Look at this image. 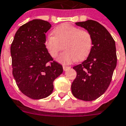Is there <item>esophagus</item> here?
<instances>
[{"mask_svg": "<svg viewBox=\"0 0 126 126\" xmlns=\"http://www.w3.org/2000/svg\"><path fill=\"white\" fill-rule=\"evenodd\" d=\"M70 68V67H67V66H63V70L64 71H67L68 69H69Z\"/></svg>", "mask_w": 126, "mask_h": 126, "instance_id": "obj_1", "label": "esophagus"}]
</instances>
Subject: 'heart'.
Instances as JSON below:
<instances>
[{"label":"heart","mask_w":126,"mask_h":126,"mask_svg":"<svg viewBox=\"0 0 126 126\" xmlns=\"http://www.w3.org/2000/svg\"><path fill=\"white\" fill-rule=\"evenodd\" d=\"M53 36L45 38L44 45L47 51L52 57H56L58 63L67 65L76 61H82L89 57L93 48V39L91 33L86 30L69 25L63 24L55 28Z\"/></svg>","instance_id":"b5f03b06"}]
</instances>
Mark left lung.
Returning <instances> with one entry per match:
<instances>
[{"label": "left lung", "instance_id": "8db88e82", "mask_svg": "<svg viewBox=\"0 0 126 126\" xmlns=\"http://www.w3.org/2000/svg\"><path fill=\"white\" fill-rule=\"evenodd\" d=\"M89 31L93 48L81 64L73 67L77 76L71 85L73 95L83 101H93L103 95L110 85L117 65L115 43L108 30L93 20L75 23Z\"/></svg>", "mask_w": 126, "mask_h": 126}]
</instances>
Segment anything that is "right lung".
Returning a JSON list of instances; mask_svg holds the SVG:
<instances>
[{"instance_id":"add662e5","label":"right lung","mask_w":126,"mask_h":126,"mask_svg":"<svg viewBox=\"0 0 126 126\" xmlns=\"http://www.w3.org/2000/svg\"><path fill=\"white\" fill-rule=\"evenodd\" d=\"M49 22L34 19L22 25L11 47L13 75L23 94L40 99L50 95L53 81L63 73L62 65L53 61L45 47Z\"/></svg>"}]
</instances>
